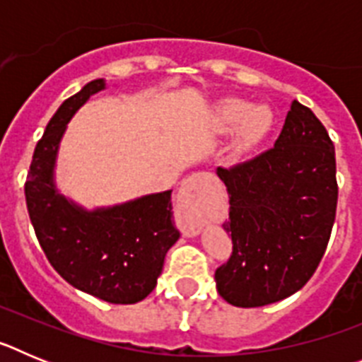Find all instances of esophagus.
Instances as JSON below:
<instances>
[{"label": "esophagus", "instance_id": "obj_1", "mask_svg": "<svg viewBox=\"0 0 362 362\" xmlns=\"http://www.w3.org/2000/svg\"><path fill=\"white\" fill-rule=\"evenodd\" d=\"M216 185L212 174L201 172L187 179L179 190V209L185 217V232L188 235L199 233L204 223V197Z\"/></svg>", "mask_w": 362, "mask_h": 362}]
</instances>
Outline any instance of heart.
Listing matches in <instances>:
<instances>
[{
  "label": "heart",
  "instance_id": "obj_1",
  "mask_svg": "<svg viewBox=\"0 0 362 362\" xmlns=\"http://www.w3.org/2000/svg\"><path fill=\"white\" fill-rule=\"evenodd\" d=\"M272 123L270 112L267 108H254L243 99H225L217 108V127L223 132H230L239 127L235 150L245 152L264 136Z\"/></svg>",
  "mask_w": 362,
  "mask_h": 362
}]
</instances>
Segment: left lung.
<instances>
[{"label": "left lung", "instance_id": "1", "mask_svg": "<svg viewBox=\"0 0 362 362\" xmlns=\"http://www.w3.org/2000/svg\"><path fill=\"white\" fill-rule=\"evenodd\" d=\"M230 197L232 255L216 270L226 303L255 308L308 283L330 239L337 209L335 150L312 110L292 101L274 148L217 168Z\"/></svg>", "mask_w": 362, "mask_h": 362}]
</instances>
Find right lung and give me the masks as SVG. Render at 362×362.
Segmentation results:
<instances>
[{"mask_svg": "<svg viewBox=\"0 0 362 362\" xmlns=\"http://www.w3.org/2000/svg\"><path fill=\"white\" fill-rule=\"evenodd\" d=\"M105 86V79L86 83L57 108L32 156L25 197L37 241L66 283L112 305H134L156 288L166 252L179 239L172 223V190L85 210L54 183L66 123Z\"/></svg>", "mask_w": 362, "mask_h": 362, "instance_id": "right-lung-1", "label": "right lung"}]
</instances>
